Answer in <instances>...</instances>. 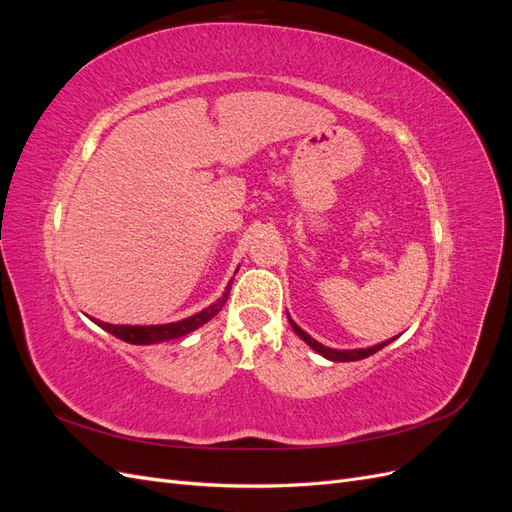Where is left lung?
<instances>
[{"mask_svg":"<svg viewBox=\"0 0 512 512\" xmlns=\"http://www.w3.org/2000/svg\"><path fill=\"white\" fill-rule=\"evenodd\" d=\"M290 327L294 329V333H297L305 344H309L312 346L318 354H322V356H327V359H331V361H337V363H344V361H361V359H367V356H371L374 352H378V350H382L386 344H391L393 339H389V342H382V344H378V346H371V348H361V350H333V348H327V346H322L320 342H316V339H312L309 337L305 331H301L297 324H294L292 320H290Z\"/></svg>","mask_w":512,"mask_h":512,"instance_id":"1","label":"left lung"}]
</instances>
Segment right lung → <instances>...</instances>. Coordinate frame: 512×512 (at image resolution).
<instances>
[{"instance_id":"1","label":"right lung","mask_w":512,"mask_h":512,"mask_svg":"<svg viewBox=\"0 0 512 512\" xmlns=\"http://www.w3.org/2000/svg\"><path fill=\"white\" fill-rule=\"evenodd\" d=\"M230 284L226 286V292L222 294V297L215 301L213 305H209L205 312H200V314L190 316V318H185V320H179V322L156 324V327H126V324H108V322H100V320H94V322L98 324V327H102L104 331L119 337L121 342H128V344H134V346H151V344L173 342V339H179L183 335H190L198 327H203V324H207L215 314L220 312V309L226 303V299H228Z\"/></svg>"}]
</instances>
